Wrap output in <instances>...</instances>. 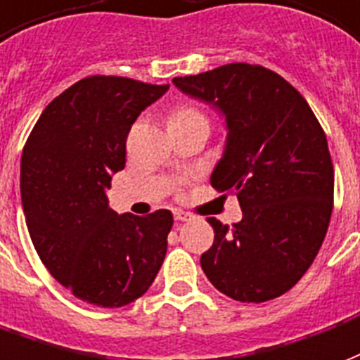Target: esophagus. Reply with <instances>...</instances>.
<instances>
[{
  "mask_svg": "<svg viewBox=\"0 0 360 360\" xmlns=\"http://www.w3.org/2000/svg\"><path fill=\"white\" fill-rule=\"evenodd\" d=\"M174 219H176L178 222H188V220H193V219H195V217H193L191 212L176 211V212H174Z\"/></svg>",
  "mask_w": 360,
  "mask_h": 360,
  "instance_id": "34e87169",
  "label": "esophagus"
}]
</instances>
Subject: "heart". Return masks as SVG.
I'll return each mask as SVG.
<instances>
[{"mask_svg":"<svg viewBox=\"0 0 360 360\" xmlns=\"http://www.w3.org/2000/svg\"><path fill=\"white\" fill-rule=\"evenodd\" d=\"M170 120H195V122H203V124L209 126V117L201 109L193 107V105H182V107H178L176 111L170 115L169 122Z\"/></svg>","mask_w":360,"mask_h":360,"instance_id":"1","label":"heart"}]
</instances>
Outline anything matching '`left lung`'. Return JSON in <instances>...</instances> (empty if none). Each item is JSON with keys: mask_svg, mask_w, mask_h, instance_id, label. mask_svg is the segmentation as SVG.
<instances>
[{"mask_svg": "<svg viewBox=\"0 0 360 360\" xmlns=\"http://www.w3.org/2000/svg\"><path fill=\"white\" fill-rule=\"evenodd\" d=\"M226 115L224 157L212 188L234 193L243 219H207L214 243L201 255L211 284L241 303L291 290L313 264L334 207V165L313 109L274 70L230 63L172 80Z\"/></svg>", "mask_w": 360, "mask_h": 360, "instance_id": "1", "label": "left lung"}]
</instances>
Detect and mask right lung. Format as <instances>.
Returning a JSON list of instances; mask_svg holds the SVG:
<instances>
[{
    "label": "right lung",
    "instance_id": "right-lung-1",
    "mask_svg": "<svg viewBox=\"0 0 360 360\" xmlns=\"http://www.w3.org/2000/svg\"><path fill=\"white\" fill-rule=\"evenodd\" d=\"M169 86L86 76L47 105L22 149L20 195L30 240L75 297L124 307L153 284L172 212L117 214L105 190L124 169L126 138Z\"/></svg>",
    "mask_w": 360,
    "mask_h": 360
}]
</instances>
